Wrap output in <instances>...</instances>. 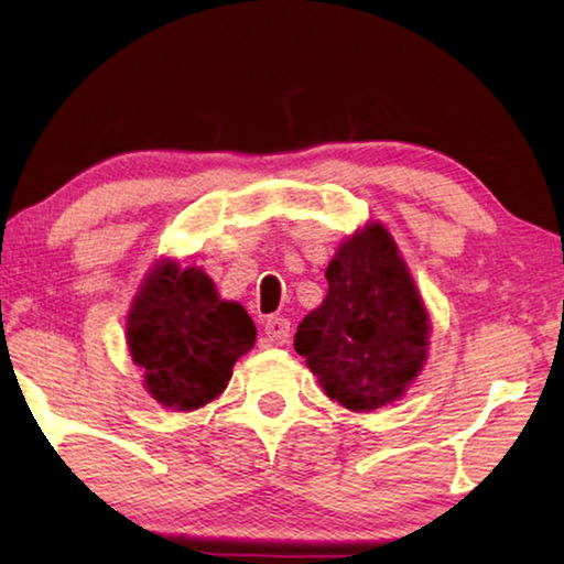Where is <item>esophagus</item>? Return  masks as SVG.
<instances>
[{
    "mask_svg": "<svg viewBox=\"0 0 564 564\" xmlns=\"http://www.w3.org/2000/svg\"><path fill=\"white\" fill-rule=\"evenodd\" d=\"M263 333H265V338L275 343V346H283V343H289V338H291V321L283 316H271L263 323Z\"/></svg>",
    "mask_w": 564,
    "mask_h": 564,
    "instance_id": "34e87169",
    "label": "esophagus"
}]
</instances>
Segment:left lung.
<instances>
[{
  "mask_svg": "<svg viewBox=\"0 0 564 564\" xmlns=\"http://www.w3.org/2000/svg\"><path fill=\"white\" fill-rule=\"evenodd\" d=\"M326 279V301L303 318L295 352L343 408L393 403L423 368L431 330L395 241L370 224L340 243Z\"/></svg>",
  "mask_w": 564,
  "mask_h": 564,
  "instance_id": "1",
  "label": "left lung"
}]
</instances>
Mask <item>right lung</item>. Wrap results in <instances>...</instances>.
Wrapping results in <instances>:
<instances>
[{
    "label": "right lung",
    "instance_id": "obj_1",
    "mask_svg": "<svg viewBox=\"0 0 564 564\" xmlns=\"http://www.w3.org/2000/svg\"><path fill=\"white\" fill-rule=\"evenodd\" d=\"M127 338L149 393L166 408L196 410L224 393L256 326L243 305L218 299L204 271L166 261L141 285Z\"/></svg>",
    "mask_w": 564,
    "mask_h": 564
}]
</instances>
